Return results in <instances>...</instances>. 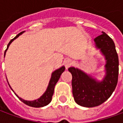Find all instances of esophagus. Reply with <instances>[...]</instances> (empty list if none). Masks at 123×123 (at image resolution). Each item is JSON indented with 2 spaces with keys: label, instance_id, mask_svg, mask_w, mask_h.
Listing matches in <instances>:
<instances>
[{
  "label": "esophagus",
  "instance_id": "1",
  "mask_svg": "<svg viewBox=\"0 0 123 123\" xmlns=\"http://www.w3.org/2000/svg\"><path fill=\"white\" fill-rule=\"evenodd\" d=\"M72 63H73V62L70 59H66L64 61V65L65 66L67 69H68L70 67L72 66Z\"/></svg>",
  "mask_w": 123,
  "mask_h": 123
}]
</instances>
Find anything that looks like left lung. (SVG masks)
<instances>
[{
  "mask_svg": "<svg viewBox=\"0 0 123 123\" xmlns=\"http://www.w3.org/2000/svg\"><path fill=\"white\" fill-rule=\"evenodd\" d=\"M94 39L95 47L105 57V75L98 80L82 70L70 67L72 76V94L76 103L85 107H93L107 100L116 88L119 76V58L113 41L105 33Z\"/></svg>",
  "mask_w": 123,
  "mask_h": 123,
  "instance_id": "8db88e82",
  "label": "left lung"
}]
</instances>
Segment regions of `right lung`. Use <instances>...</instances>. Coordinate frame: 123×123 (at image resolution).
I'll list each match as a JSON object with an SVG mask.
<instances>
[{"label": "right lung", "mask_w": 123, "mask_h": 123, "mask_svg": "<svg viewBox=\"0 0 123 123\" xmlns=\"http://www.w3.org/2000/svg\"><path fill=\"white\" fill-rule=\"evenodd\" d=\"M24 31H22V32L20 33L19 34H18L16 37H15L14 39H12V40H10V41L9 42V43L7 45V49L5 50V52H4V56H5V55H6V52L8 50V49L10 45L11 44L13 41L16 39V38H18L20 35H22ZM64 70H65V67L64 66H62L61 68H59L58 69L55 70L54 72H53L52 74H51V79H50V81H49V85L47 86V90L45 92V93H43V95L41 96L40 98H38L35 100L33 101H28L25 100L22 98H20L18 95L16 93L14 92V90H12V88L10 87V86L8 84V85L10 87V88L12 89V90L14 92V93H15V95L17 96L18 98H19L20 99V101H22L23 103H25V105H27L28 106H30V107H44V106H46L48 105L49 103H50L51 101V99H52V97H53V95L54 93V89H55V86L56 85V84L57 83V82L59 81V78L61 77V75L62 74V73L64 72ZM8 81V80H7Z\"/></svg>", "instance_id": "1"}]
</instances>
